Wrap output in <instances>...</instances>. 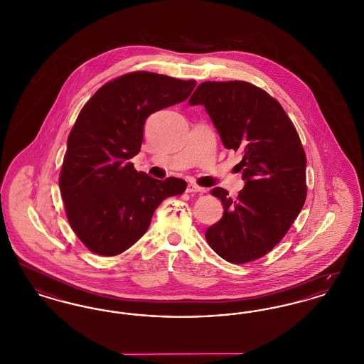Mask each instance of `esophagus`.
<instances>
[{
	"label": "esophagus",
	"instance_id": "obj_1",
	"mask_svg": "<svg viewBox=\"0 0 364 364\" xmlns=\"http://www.w3.org/2000/svg\"><path fill=\"white\" fill-rule=\"evenodd\" d=\"M187 192L188 193H205L206 190L205 188H202V187H199V186H196V184H188L187 186Z\"/></svg>",
	"mask_w": 364,
	"mask_h": 364
}]
</instances>
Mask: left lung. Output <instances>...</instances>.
I'll return each mask as SVG.
<instances>
[{"mask_svg": "<svg viewBox=\"0 0 364 364\" xmlns=\"http://www.w3.org/2000/svg\"><path fill=\"white\" fill-rule=\"evenodd\" d=\"M203 105L228 150L242 153L244 188L236 199L213 188L223 218L206 230L208 245L235 264L259 259L287 235L307 196L306 153L277 100L248 82H205L188 101Z\"/></svg>", "mask_w": 364, "mask_h": 364, "instance_id": "left-lung-1", "label": "left lung"}]
</instances>
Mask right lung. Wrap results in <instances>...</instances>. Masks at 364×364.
<instances>
[{
	"label": "right lung",
	"mask_w": 364,
	"mask_h": 364,
	"mask_svg": "<svg viewBox=\"0 0 364 364\" xmlns=\"http://www.w3.org/2000/svg\"><path fill=\"white\" fill-rule=\"evenodd\" d=\"M195 85L131 72L101 87L80 110L58 183L70 228L91 252L122 254L146 233L161 202L187 188L181 178L138 172L129 159L140 151L147 117L186 101Z\"/></svg>",
	"instance_id": "1"
}]
</instances>
